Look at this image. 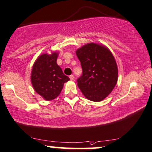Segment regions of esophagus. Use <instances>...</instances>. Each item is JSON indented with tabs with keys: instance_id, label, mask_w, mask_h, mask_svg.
Here are the masks:
<instances>
[{
	"instance_id": "esophagus-1",
	"label": "esophagus",
	"mask_w": 152,
	"mask_h": 152,
	"mask_svg": "<svg viewBox=\"0 0 152 152\" xmlns=\"http://www.w3.org/2000/svg\"><path fill=\"white\" fill-rule=\"evenodd\" d=\"M70 77V80H72V81H73V80H75V76L73 75H70V77Z\"/></svg>"
}]
</instances>
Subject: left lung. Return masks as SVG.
I'll return each instance as SVG.
<instances>
[{"instance_id":"obj_1","label":"left lung","mask_w":152,"mask_h":152,"mask_svg":"<svg viewBox=\"0 0 152 152\" xmlns=\"http://www.w3.org/2000/svg\"><path fill=\"white\" fill-rule=\"evenodd\" d=\"M82 75L77 86L86 98L92 102L104 100L117 83L118 70L115 58L104 45L89 43L76 50Z\"/></svg>"}]
</instances>
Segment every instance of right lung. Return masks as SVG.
I'll use <instances>...</instances> for the list:
<instances>
[{
  "label": "right lung",
  "instance_id": "add662e5",
  "mask_svg": "<svg viewBox=\"0 0 152 152\" xmlns=\"http://www.w3.org/2000/svg\"><path fill=\"white\" fill-rule=\"evenodd\" d=\"M58 53H43L34 63L31 73V82L34 89L46 101H51L58 96L65 82L70 79L63 74L58 65Z\"/></svg>",
  "mask_w": 152,
  "mask_h": 152
}]
</instances>
